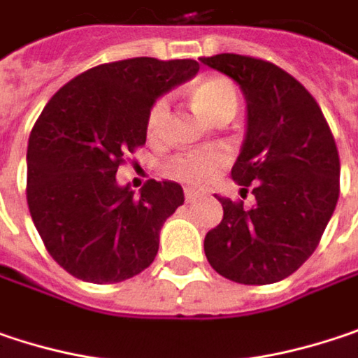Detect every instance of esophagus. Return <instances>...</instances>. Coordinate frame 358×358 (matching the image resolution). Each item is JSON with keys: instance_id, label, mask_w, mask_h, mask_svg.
Returning a JSON list of instances; mask_svg holds the SVG:
<instances>
[{"instance_id": "1", "label": "esophagus", "mask_w": 358, "mask_h": 358, "mask_svg": "<svg viewBox=\"0 0 358 358\" xmlns=\"http://www.w3.org/2000/svg\"><path fill=\"white\" fill-rule=\"evenodd\" d=\"M201 193L195 192V189H185V201H195Z\"/></svg>"}]
</instances>
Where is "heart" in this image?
Listing matches in <instances>:
<instances>
[{
	"label": "heart",
	"mask_w": 358,
	"mask_h": 358,
	"mask_svg": "<svg viewBox=\"0 0 358 358\" xmlns=\"http://www.w3.org/2000/svg\"><path fill=\"white\" fill-rule=\"evenodd\" d=\"M193 101L199 106V110H203L212 117H224V115H234L238 108V95L232 85L230 79L220 77V75H210V77H201L192 85ZM166 115H169V99L159 97L146 120V128L148 132L155 136L159 134L166 124ZM228 155L224 150L217 148H206V150H189L183 155H177L175 159L169 161L166 165V175H171L173 179L181 181V183H189V185H201L210 179L216 177V173L226 165Z\"/></svg>",
	"instance_id": "b5f03b06"
}]
</instances>
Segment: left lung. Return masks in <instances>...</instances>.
<instances>
[{
  "instance_id": "8db88e82",
  "label": "left lung",
  "mask_w": 358,
  "mask_h": 358,
  "mask_svg": "<svg viewBox=\"0 0 358 358\" xmlns=\"http://www.w3.org/2000/svg\"><path fill=\"white\" fill-rule=\"evenodd\" d=\"M199 61L243 90L246 136L232 179L255 195L252 208L216 195L224 217L206 234V257L230 281L277 283L312 257L334 214L336 142L312 93L277 64L230 52Z\"/></svg>"
}]
</instances>
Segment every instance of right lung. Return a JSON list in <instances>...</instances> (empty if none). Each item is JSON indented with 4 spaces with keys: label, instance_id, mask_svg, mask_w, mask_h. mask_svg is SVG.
<instances>
[{
    "label": "right lung",
    "instance_id": "right-lung-1",
    "mask_svg": "<svg viewBox=\"0 0 358 358\" xmlns=\"http://www.w3.org/2000/svg\"><path fill=\"white\" fill-rule=\"evenodd\" d=\"M199 71L192 59H126L77 75L57 91L28 141L26 197L50 257L73 277L120 283L159 252L165 220L183 206L175 181L141 192L115 181L126 155L146 142L152 103Z\"/></svg>",
    "mask_w": 358,
    "mask_h": 358
}]
</instances>
